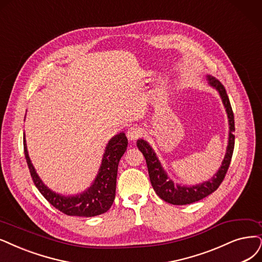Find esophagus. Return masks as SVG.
<instances>
[{
  "mask_svg": "<svg viewBox=\"0 0 262 262\" xmlns=\"http://www.w3.org/2000/svg\"><path fill=\"white\" fill-rule=\"evenodd\" d=\"M127 138L129 140H136L137 138L140 137L141 135V129L139 127H137V126H132V127L128 128L127 130Z\"/></svg>",
  "mask_w": 262,
  "mask_h": 262,
  "instance_id": "1",
  "label": "esophagus"
}]
</instances>
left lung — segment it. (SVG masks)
Returning a JSON list of instances; mask_svg holds the SVG:
<instances>
[{
  "label": "left lung",
  "mask_w": 262,
  "mask_h": 262,
  "mask_svg": "<svg viewBox=\"0 0 262 262\" xmlns=\"http://www.w3.org/2000/svg\"><path fill=\"white\" fill-rule=\"evenodd\" d=\"M207 84L216 90L220 96L221 101L224 103V106L227 112L228 116V123H229V137H228V146L224 161H222L221 165L217 172L207 181L198 183V185L187 186V185H180L176 183L168 175L166 170L164 169L162 164L157 157V153L154 152L152 147L149 144L148 141L143 139H138L136 144L138 149L143 154L144 159L147 162V167L149 171V177L151 185L156 191L157 194L165 202L169 203L172 205H186L191 204V203L198 202L202 199L206 198L207 195L211 194L212 192L216 191L220 183L224 180L227 170L229 168L232 154H233L234 149V135L233 132L235 130L234 127V115L232 111L229 97L225 90L224 85H222L217 79L211 75H206Z\"/></svg>",
  "instance_id": "1"
}]
</instances>
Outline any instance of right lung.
<instances>
[{
    "label": "right lung",
    "mask_w": 262,
    "mask_h": 262,
    "mask_svg": "<svg viewBox=\"0 0 262 262\" xmlns=\"http://www.w3.org/2000/svg\"><path fill=\"white\" fill-rule=\"evenodd\" d=\"M127 144L128 141L124 133L113 136L105 146L101 165L92 185L77 194L64 195L48 188L37 175L29 157L26 135L24 134L25 156L35 187L54 207L68 216L94 217L110 209L115 198L119 162L127 149Z\"/></svg>",
    "instance_id": "add662e5"
}]
</instances>
